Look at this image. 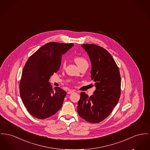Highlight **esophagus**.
<instances>
[{"label": "esophagus", "instance_id": "1", "mask_svg": "<svg viewBox=\"0 0 150 150\" xmlns=\"http://www.w3.org/2000/svg\"><path fill=\"white\" fill-rule=\"evenodd\" d=\"M74 92H75L74 91H68L67 93H68V94H72V93H74Z\"/></svg>", "mask_w": 150, "mask_h": 150}]
</instances>
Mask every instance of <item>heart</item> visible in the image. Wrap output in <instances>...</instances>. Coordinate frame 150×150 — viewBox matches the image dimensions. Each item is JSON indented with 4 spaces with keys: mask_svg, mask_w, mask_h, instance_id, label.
Returning <instances> with one entry per match:
<instances>
[{
    "mask_svg": "<svg viewBox=\"0 0 150 150\" xmlns=\"http://www.w3.org/2000/svg\"><path fill=\"white\" fill-rule=\"evenodd\" d=\"M74 61L76 63V64L78 66V67H80V66L87 64H88V62L87 59L83 57H76L74 58ZM62 67L64 68L66 67V62L63 61L62 62Z\"/></svg>",
    "mask_w": 150,
    "mask_h": 150,
    "instance_id": "heart-1",
    "label": "heart"
}]
</instances>
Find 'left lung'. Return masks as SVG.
<instances>
[{"label":"left lung","instance_id":"1","mask_svg":"<svg viewBox=\"0 0 150 150\" xmlns=\"http://www.w3.org/2000/svg\"><path fill=\"white\" fill-rule=\"evenodd\" d=\"M82 47L87 52L92 63L91 79L95 82L94 95L88 97L80 93L78 113L88 122L99 123L112 112L121 96L120 70L112 55L98 45L86 44Z\"/></svg>","mask_w":150,"mask_h":150}]
</instances>
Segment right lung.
Instances as JSON below:
<instances>
[{
  "label": "right lung",
  "mask_w": 150,
  "mask_h": 150,
  "mask_svg": "<svg viewBox=\"0 0 150 150\" xmlns=\"http://www.w3.org/2000/svg\"><path fill=\"white\" fill-rule=\"evenodd\" d=\"M74 44L51 42L46 44L27 60L22 71L20 95L28 112L38 119L55 115L62 107L67 93L49 82L59 70L62 55Z\"/></svg>",
  "instance_id": "obj_1"
}]
</instances>
